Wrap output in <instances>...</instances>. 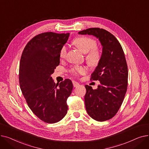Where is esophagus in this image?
Listing matches in <instances>:
<instances>
[{
	"label": "esophagus",
	"mask_w": 149,
	"mask_h": 149,
	"mask_svg": "<svg viewBox=\"0 0 149 149\" xmlns=\"http://www.w3.org/2000/svg\"><path fill=\"white\" fill-rule=\"evenodd\" d=\"M72 83H73V86H74V87H78V86H80V84L78 83V82H77V81H72Z\"/></svg>",
	"instance_id": "34e87169"
}]
</instances>
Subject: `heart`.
I'll return each instance as SVG.
<instances>
[{"label":"heart","mask_w":149,"mask_h":149,"mask_svg":"<svg viewBox=\"0 0 149 149\" xmlns=\"http://www.w3.org/2000/svg\"><path fill=\"white\" fill-rule=\"evenodd\" d=\"M74 44L84 54H86V58L88 63L91 66H96L101 58V54L98 48H96V42L88 37H79L74 40ZM66 54V47L63 46L60 50V56L64 58ZM70 72L75 75H84L87 72V68L83 66H75L71 69Z\"/></svg>","instance_id":"1"}]
</instances>
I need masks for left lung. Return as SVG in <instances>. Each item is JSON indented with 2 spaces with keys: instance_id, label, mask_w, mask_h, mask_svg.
I'll use <instances>...</instances> for the list:
<instances>
[{
  "instance_id": "8db88e82",
  "label": "left lung",
  "mask_w": 149,
  "mask_h": 149,
  "mask_svg": "<svg viewBox=\"0 0 149 149\" xmlns=\"http://www.w3.org/2000/svg\"><path fill=\"white\" fill-rule=\"evenodd\" d=\"M98 38L102 46L101 58L91 80H98L96 89L85 85L84 102L86 111L92 118L104 121L112 118L118 111L127 91L128 69L122 47L113 35L99 28L79 32Z\"/></svg>"
}]
</instances>
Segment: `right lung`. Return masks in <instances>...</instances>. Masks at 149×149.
Wrapping results in <instances>:
<instances>
[{"mask_svg":"<svg viewBox=\"0 0 149 149\" xmlns=\"http://www.w3.org/2000/svg\"><path fill=\"white\" fill-rule=\"evenodd\" d=\"M69 33H44L33 38L22 52L20 87L33 112L44 122L57 123L68 112L66 101L73 84L66 79L56 84L51 76L60 63V52Z\"/></svg>","mask_w":149,"mask_h":149,"instance_id":"obj_1","label":"right lung"}]
</instances>
